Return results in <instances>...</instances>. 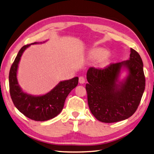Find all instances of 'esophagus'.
Returning a JSON list of instances; mask_svg holds the SVG:
<instances>
[{
    "label": "esophagus",
    "mask_w": 154,
    "mask_h": 154,
    "mask_svg": "<svg viewBox=\"0 0 154 154\" xmlns=\"http://www.w3.org/2000/svg\"><path fill=\"white\" fill-rule=\"evenodd\" d=\"M79 82L81 84H83V83H85V77H83L82 76L79 77Z\"/></svg>",
    "instance_id": "34e87169"
}]
</instances>
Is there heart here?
I'll use <instances>...</instances> for the list:
<instances>
[{"mask_svg":"<svg viewBox=\"0 0 154 154\" xmlns=\"http://www.w3.org/2000/svg\"><path fill=\"white\" fill-rule=\"evenodd\" d=\"M91 57L93 59H99L100 65L101 66H103L109 61L110 56L105 50H103V49H99V50L94 51L91 54Z\"/></svg>","mask_w":154,"mask_h":154,"instance_id":"b5f03b06","label":"heart"}]
</instances>
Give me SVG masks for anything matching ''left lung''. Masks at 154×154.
I'll list each match as a JSON object with an SVG mask.
<instances>
[{"mask_svg":"<svg viewBox=\"0 0 154 154\" xmlns=\"http://www.w3.org/2000/svg\"><path fill=\"white\" fill-rule=\"evenodd\" d=\"M126 75L121 79V74ZM88 104L93 115L102 122L126 120L136 112L144 92L146 79L139 54L130 49L128 60L104 69L90 67L87 73Z\"/></svg>","mask_w":154,"mask_h":154,"instance_id":"8db88e82","label":"left lung"}]
</instances>
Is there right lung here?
Here are the masks:
<instances>
[{
  "mask_svg": "<svg viewBox=\"0 0 154 154\" xmlns=\"http://www.w3.org/2000/svg\"><path fill=\"white\" fill-rule=\"evenodd\" d=\"M34 42L23 46L16 57L9 73V87L12 102L20 112L35 121H45L54 119L63 110L68 94L78 84L79 77L61 81L50 91L42 95H33L23 90L18 84V65L24 51L31 45L45 43Z\"/></svg>",
  "mask_w": 154,
  "mask_h": 154,
  "instance_id": "right-lung-1",
  "label": "right lung"
}]
</instances>
